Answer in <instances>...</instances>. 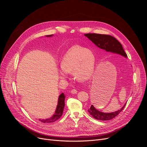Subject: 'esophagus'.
<instances>
[{
    "mask_svg": "<svg viewBox=\"0 0 147 147\" xmlns=\"http://www.w3.org/2000/svg\"><path fill=\"white\" fill-rule=\"evenodd\" d=\"M71 92H72V94H76L77 92V90H75V89H73V90H71Z\"/></svg>",
    "mask_w": 147,
    "mask_h": 147,
    "instance_id": "esophagus-1",
    "label": "esophagus"
}]
</instances>
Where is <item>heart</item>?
<instances>
[{"label": "heart", "mask_w": 147, "mask_h": 147, "mask_svg": "<svg viewBox=\"0 0 147 147\" xmlns=\"http://www.w3.org/2000/svg\"><path fill=\"white\" fill-rule=\"evenodd\" d=\"M95 57L92 53L86 48L75 45L71 47L62 57L59 66L63 73H72L74 78L80 82L87 81L93 74L94 70Z\"/></svg>", "instance_id": "1"}]
</instances>
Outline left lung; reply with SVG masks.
Here are the masks:
<instances>
[{"label":"left lung","mask_w":147,"mask_h":147,"mask_svg":"<svg viewBox=\"0 0 147 147\" xmlns=\"http://www.w3.org/2000/svg\"><path fill=\"white\" fill-rule=\"evenodd\" d=\"M84 35L94 43L97 47L100 48L102 50H105L108 52L117 53V54H119L125 57L127 56L126 53L124 51L121 44L112 35L91 33L85 34ZM126 104L117 112L108 113L99 112L94 108V106L91 105L90 108L88 109V112L90 113L93 118L97 120H101V121L110 120L120 113V112L124 109V107L126 106Z\"/></svg>","instance_id":"8db88e82"}]
</instances>
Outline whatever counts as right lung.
I'll return each instance as SVG.
<instances>
[{
  "instance_id": "obj_1",
  "label": "right lung",
  "mask_w": 147,
  "mask_h": 147,
  "mask_svg": "<svg viewBox=\"0 0 147 147\" xmlns=\"http://www.w3.org/2000/svg\"><path fill=\"white\" fill-rule=\"evenodd\" d=\"M53 35H47V37H51ZM65 95L64 93L63 92L62 94H60L59 96V99H58V104H57V108L56 110V112L55 115H53V116L49 118V119H40V121L43 123H53L57 121V119H59L63 115V113L64 111V108L65 106Z\"/></svg>"
}]
</instances>
